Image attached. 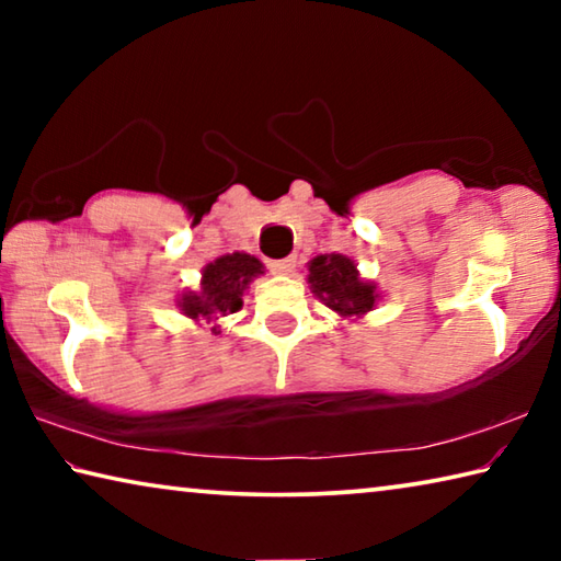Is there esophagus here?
Returning <instances> with one entry per match:
<instances>
[{
    "label": "esophagus",
    "instance_id": "1",
    "mask_svg": "<svg viewBox=\"0 0 561 561\" xmlns=\"http://www.w3.org/2000/svg\"><path fill=\"white\" fill-rule=\"evenodd\" d=\"M294 267H297V257H284V260H272L270 262V270L272 274H291Z\"/></svg>",
    "mask_w": 561,
    "mask_h": 561
}]
</instances>
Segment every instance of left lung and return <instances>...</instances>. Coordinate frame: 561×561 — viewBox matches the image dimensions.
Here are the masks:
<instances>
[{
	"mask_svg": "<svg viewBox=\"0 0 561 561\" xmlns=\"http://www.w3.org/2000/svg\"><path fill=\"white\" fill-rule=\"evenodd\" d=\"M309 289L314 297L336 311L341 319L356 321L364 319L381 299L376 282L360 277L356 262L346 254H319L309 264Z\"/></svg>",
	"mask_w": 561,
	"mask_h": 561,
	"instance_id": "left-lung-1",
	"label": "left lung"
}]
</instances>
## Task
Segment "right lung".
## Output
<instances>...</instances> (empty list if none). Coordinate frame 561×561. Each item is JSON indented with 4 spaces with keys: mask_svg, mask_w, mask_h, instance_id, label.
<instances>
[{
    "mask_svg": "<svg viewBox=\"0 0 561 561\" xmlns=\"http://www.w3.org/2000/svg\"><path fill=\"white\" fill-rule=\"evenodd\" d=\"M260 274H264V264L254 254H222L203 267L201 289L178 294L180 314L193 319L197 327L210 324L213 334H217L220 319L242 309L244 291Z\"/></svg>",
    "mask_w": 561,
    "mask_h": 561,
    "instance_id": "add662e5",
    "label": "right lung"
}]
</instances>
